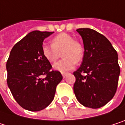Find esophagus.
<instances>
[{
    "label": "esophagus",
    "mask_w": 125,
    "mask_h": 125,
    "mask_svg": "<svg viewBox=\"0 0 125 125\" xmlns=\"http://www.w3.org/2000/svg\"><path fill=\"white\" fill-rule=\"evenodd\" d=\"M68 74V73H65V72H62V77H63V78H65V77L67 76Z\"/></svg>",
    "instance_id": "esophagus-1"
}]
</instances>
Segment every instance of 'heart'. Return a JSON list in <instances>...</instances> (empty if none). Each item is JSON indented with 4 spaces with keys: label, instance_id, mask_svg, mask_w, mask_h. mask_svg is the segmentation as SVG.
<instances>
[{
    "label": "heart",
    "instance_id": "1",
    "mask_svg": "<svg viewBox=\"0 0 125 125\" xmlns=\"http://www.w3.org/2000/svg\"><path fill=\"white\" fill-rule=\"evenodd\" d=\"M63 52H62V51ZM41 51L43 57L50 62H56L60 57L62 60L54 64V69L60 71H67L74 68L76 62H80L84 56V47L72 35L62 32L52 39V45L43 44Z\"/></svg>",
    "mask_w": 125,
    "mask_h": 125
}]
</instances>
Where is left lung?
I'll list each match as a JSON object with an SVG mask.
<instances>
[{
	"mask_svg": "<svg viewBox=\"0 0 125 125\" xmlns=\"http://www.w3.org/2000/svg\"><path fill=\"white\" fill-rule=\"evenodd\" d=\"M84 52L83 61L73 73V91L85 107L98 108L108 103L117 89L120 68L118 54L111 42L90 28H79Z\"/></svg>",
	"mask_w": 125,
	"mask_h": 125,
	"instance_id": "1",
	"label": "left lung"
}]
</instances>
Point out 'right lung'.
Instances as JSON below:
<instances>
[{
	"label": "right lung",
	"mask_w": 125,
	"mask_h": 125,
	"mask_svg": "<svg viewBox=\"0 0 125 125\" xmlns=\"http://www.w3.org/2000/svg\"><path fill=\"white\" fill-rule=\"evenodd\" d=\"M53 32H29L14 46L6 62L8 87L18 104L31 111L46 108L62 79L60 72L51 70L41 51L43 40Z\"/></svg>",
	"instance_id": "1"
}]
</instances>
